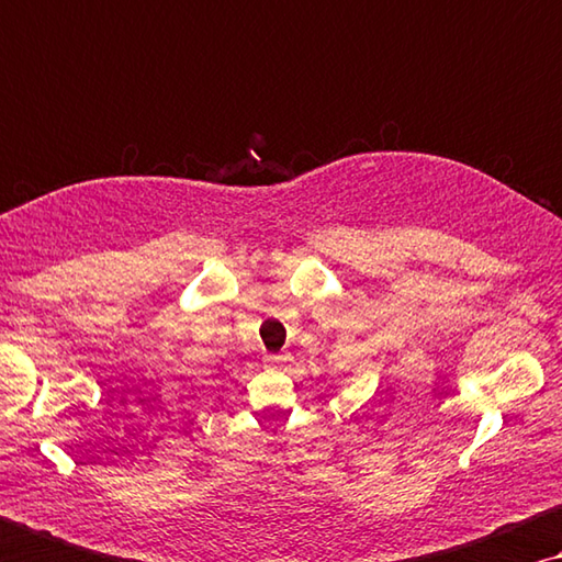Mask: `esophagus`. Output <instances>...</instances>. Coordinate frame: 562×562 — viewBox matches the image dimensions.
<instances>
[{
	"instance_id": "esophagus-1",
	"label": "esophagus",
	"mask_w": 562,
	"mask_h": 562,
	"mask_svg": "<svg viewBox=\"0 0 562 562\" xmlns=\"http://www.w3.org/2000/svg\"><path fill=\"white\" fill-rule=\"evenodd\" d=\"M265 359H268L272 366H280L282 361H288V356H284V353H268Z\"/></svg>"
}]
</instances>
